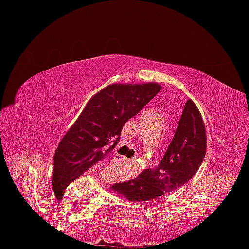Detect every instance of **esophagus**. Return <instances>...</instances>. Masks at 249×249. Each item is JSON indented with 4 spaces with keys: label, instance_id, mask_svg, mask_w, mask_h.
I'll list each match as a JSON object with an SVG mask.
<instances>
[{
    "label": "esophagus",
    "instance_id": "1",
    "mask_svg": "<svg viewBox=\"0 0 249 249\" xmlns=\"http://www.w3.org/2000/svg\"><path fill=\"white\" fill-rule=\"evenodd\" d=\"M127 160H128V159L126 158V157L121 156V154H117V156H116V161H118V162H126Z\"/></svg>",
    "mask_w": 249,
    "mask_h": 249
}]
</instances>
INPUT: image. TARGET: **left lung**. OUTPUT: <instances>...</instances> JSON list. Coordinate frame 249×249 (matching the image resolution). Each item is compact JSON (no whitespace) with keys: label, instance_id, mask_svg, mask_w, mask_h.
<instances>
[{"label":"left lung","instance_id":"left-lung-1","mask_svg":"<svg viewBox=\"0 0 249 249\" xmlns=\"http://www.w3.org/2000/svg\"><path fill=\"white\" fill-rule=\"evenodd\" d=\"M206 128L198 107L188 99L170 146L156 168L111 186L130 201H150L181 187L198 172L206 154Z\"/></svg>","mask_w":249,"mask_h":249}]
</instances>
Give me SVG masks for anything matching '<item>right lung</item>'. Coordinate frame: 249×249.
I'll use <instances>...</instances> for the list:
<instances>
[{"label": "right lung", "instance_id": "obj_1", "mask_svg": "<svg viewBox=\"0 0 249 249\" xmlns=\"http://www.w3.org/2000/svg\"><path fill=\"white\" fill-rule=\"evenodd\" d=\"M160 90L157 83L111 84L96 93L57 147L53 174L55 194L62 198L73 180L98 161L107 160L125 123Z\"/></svg>", "mask_w": 249, "mask_h": 249}]
</instances>
